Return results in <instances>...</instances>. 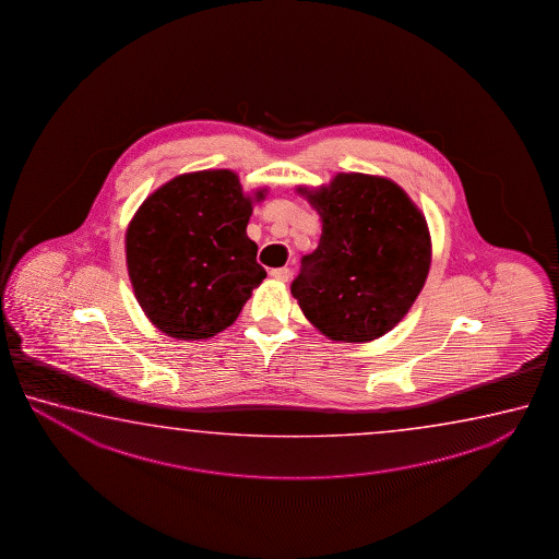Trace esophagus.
Segmentation results:
<instances>
[{"instance_id":"esophagus-1","label":"esophagus","mask_w":559,"mask_h":559,"mask_svg":"<svg viewBox=\"0 0 559 559\" xmlns=\"http://www.w3.org/2000/svg\"><path fill=\"white\" fill-rule=\"evenodd\" d=\"M270 275L277 282H287L292 277V270L289 267H274V270H270Z\"/></svg>"}]
</instances>
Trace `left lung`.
Here are the masks:
<instances>
[{
  "instance_id": "1",
  "label": "left lung",
  "mask_w": 559,
  "mask_h": 559,
  "mask_svg": "<svg viewBox=\"0 0 559 559\" xmlns=\"http://www.w3.org/2000/svg\"><path fill=\"white\" fill-rule=\"evenodd\" d=\"M319 211V247L292 284L305 317L336 342H369L397 324L430 267L426 218L395 181L338 174L319 190L299 188Z\"/></svg>"
}]
</instances>
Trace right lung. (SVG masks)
<instances>
[{"instance_id": "right-lung-1", "label": "right lung", "mask_w": 559, "mask_h": 559, "mask_svg": "<svg viewBox=\"0 0 559 559\" xmlns=\"http://www.w3.org/2000/svg\"><path fill=\"white\" fill-rule=\"evenodd\" d=\"M235 171L181 174L144 199L127 228L134 297L158 331L201 341L225 331L262 284L247 237L252 203Z\"/></svg>"}]
</instances>
